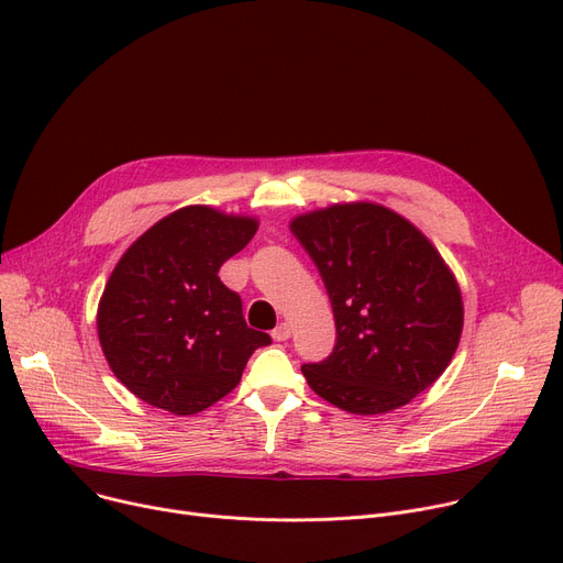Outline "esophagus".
Instances as JSON below:
<instances>
[{"mask_svg": "<svg viewBox=\"0 0 563 563\" xmlns=\"http://www.w3.org/2000/svg\"><path fill=\"white\" fill-rule=\"evenodd\" d=\"M272 335H274V340H276V342H283V340H287V338L291 335V327H289L287 322H283V324H278V327L274 329V333H272Z\"/></svg>", "mask_w": 563, "mask_h": 563, "instance_id": "34e87169", "label": "esophagus"}]
</instances>
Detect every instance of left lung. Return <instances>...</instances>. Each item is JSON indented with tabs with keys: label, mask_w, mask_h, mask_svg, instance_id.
<instances>
[{
	"label": "left lung",
	"mask_w": 563,
	"mask_h": 563,
	"mask_svg": "<svg viewBox=\"0 0 563 563\" xmlns=\"http://www.w3.org/2000/svg\"><path fill=\"white\" fill-rule=\"evenodd\" d=\"M329 291L335 347L301 365L317 396L386 413L442 375L462 333V295L444 257L407 218L375 202L331 205L289 223Z\"/></svg>",
	"instance_id": "left-lung-1"
}]
</instances>
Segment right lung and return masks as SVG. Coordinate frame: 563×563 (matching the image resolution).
<instances>
[{
    "label": "right lung",
    "instance_id": "add662e5",
    "mask_svg": "<svg viewBox=\"0 0 563 563\" xmlns=\"http://www.w3.org/2000/svg\"><path fill=\"white\" fill-rule=\"evenodd\" d=\"M251 216L190 205L161 218L121 255L96 312L114 377L146 405L198 413L239 384L268 333L243 320L218 268L255 236Z\"/></svg>",
    "mask_w": 563,
    "mask_h": 563
}]
</instances>
